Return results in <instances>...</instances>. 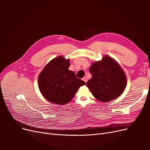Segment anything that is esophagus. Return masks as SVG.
Returning a JSON list of instances; mask_svg holds the SVG:
<instances>
[{
  "label": "esophagus",
  "instance_id": "esophagus-1",
  "mask_svg": "<svg viewBox=\"0 0 150 150\" xmlns=\"http://www.w3.org/2000/svg\"><path fill=\"white\" fill-rule=\"evenodd\" d=\"M83 80L84 81L85 83H86V82H87V81H88V78H86V77H84V78H83Z\"/></svg>",
  "mask_w": 150,
  "mask_h": 150
}]
</instances>
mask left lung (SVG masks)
I'll list each match as a JSON object with an SVG mask.
<instances>
[{
  "label": "left lung",
  "mask_w": 150,
  "mask_h": 150,
  "mask_svg": "<svg viewBox=\"0 0 150 150\" xmlns=\"http://www.w3.org/2000/svg\"><path fill=\"white\" fill-rule=\"evenodd\" d=\"M89 71L92 78L86 86L98 101H111L124 92L126 76L120 65L110 56L104 55L101 61L93 62Z\"/></svg>",
  "instance_id": "left-lung-1"
}]
</instances>
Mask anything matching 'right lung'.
<instances>
[{"instance_id":"add662e5","label":"right lung","mask_w":150,"mask_h":150,"mask_svg":"<svg viewBox=\"0 0 150 150\" xmlns=\"http://www.w3.org/2000/svg\"><path fill=\"white\" fill-rule=\"evenodd\" d=\"M70 59L62 56L50 61L38 77V86L43 97L54 104H67L81 86L86 83L69 70Z\"/></svg>"}]
</instances>
